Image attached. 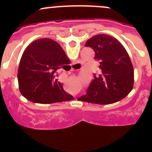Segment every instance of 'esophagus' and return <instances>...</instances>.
Instances as JSON below:
<instances>
[{
	"label": "esophagus",
	"mask_w": 152,
	"mask_h": 152,
	"mask_svg": "<svg viewBox=\"0 0 152 152\" xmlns=\"http://www.w3.org/2000/svg\"><path fill=\"white\" fill-rule=\"evenodd\" d=\"M71 70H74V69H71Z\"/></svg>",
	"instance_id": "esophagus-1"
}]
</instances>
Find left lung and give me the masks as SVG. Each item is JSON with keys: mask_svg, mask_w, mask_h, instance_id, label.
<instances>
[{"mask_svg": "<svg viewBox=\"0 0 152 152\" xmlns=\"http://www.w3.org/2000/svg\"><path fill=\"white\" fill-rule=\"evenodd\" d=\"M99 60V73L94 75L79 101L98 104H110L124 99L134 85V68L125 48L113 37L97 34L86 42Z\"/></svg>", "mask_w": 152, "mask_h": 152, "instance_id": "obj_1", "label": "left lung"}]
</instances>
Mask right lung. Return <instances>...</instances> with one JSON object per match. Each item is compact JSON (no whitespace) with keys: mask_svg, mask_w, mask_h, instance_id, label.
I'll return each instance as SVG.
<instances>
[{"mask_svg":"<svg viewBox=\"0 0 152 152\" xmlns=\"http://www.w3.org/2000/svg\"><path fill=\"white\" fill-rule=\"evenodd\" d=\"M68 59L58 42L49 38L37 39L24 50L18 72L23 96L34 103L67 102L73 97L64 90L55 73Z\"/></svg>","mask_w":152,"mask_h":152,"instance_id":"1","label":"right lung"}]
</instances>
